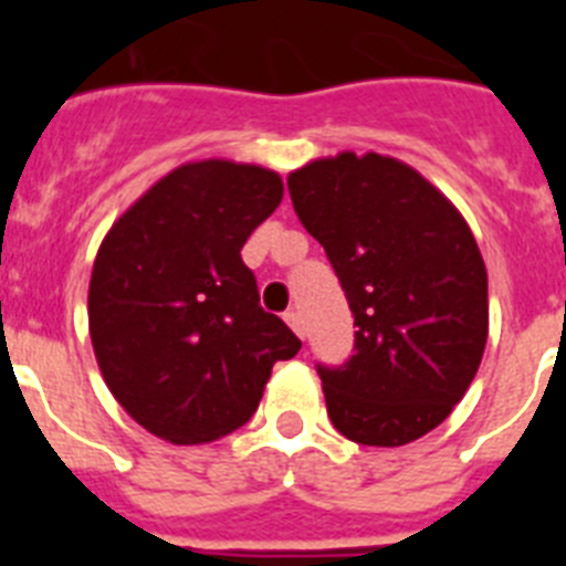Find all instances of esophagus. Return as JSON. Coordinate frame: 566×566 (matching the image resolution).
<instances>
[{
    "instance_id": "34e87169",
    "label": "esophagus",
    "mask_w": 566,
    "mask_h": 566,
    "mask_svg": "<svg viewBox=\"0 0 566 566\" xmlns=\"http://www.w3.org/2000/svg\"><path fill=\"white\" fill-rule=\"evenodd\" d=\"M286 323H289V326H292V332L297 334V337H306V326H303V314H300L297 308L286 312Z\"/></svg>"
}]
</instances>
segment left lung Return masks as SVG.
Wrapping results in <instances>:
<instances>
[{
  "instance_id": "1",
  "label": "left lung",
  "mask_w": 566,
  "mask_h": 566,
  "mask_svg": "<svg viewBox=\"0 0 566 566\" xmlns=\"http://www.w3.org/2000/svg\"><path fill=\"white\" fill-rule=\"evenodd\" d=\"M300 223L354 312V354L317 365L345 439L399 448L448 419L488 343V269L459 209L408 164L317 158L289 175Z\"/></svg>"
}]
</instances>
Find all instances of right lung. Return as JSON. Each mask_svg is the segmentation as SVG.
Instances as JSON below:
<instances>
[{
	"instance_id": "right-lung-1",
	"label": "right lung",
	"mask_w": 566,
	"mask_h": 566,
	"mask_svg": "<svg viewBox=\"0 0 566 566\" xmlns=\"http://www.w3.org/2000/svg\"><path fill=\"white\" fill-rule=\"evenodd\" d=\"M283 201L280 175L223 158L155 181L109 227L90 274V339L109 394L172 444L214 442L258 411L300 339L260 308L249 234Z\"/></svg>"
}]
</instances>
